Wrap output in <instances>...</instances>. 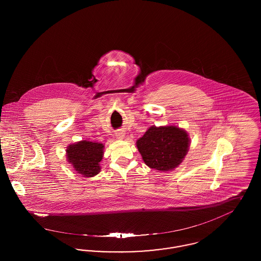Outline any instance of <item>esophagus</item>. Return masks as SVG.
Masks as SVG:
<instances>
[{
  "label": "esophagus",
  "mask_w": 261,
  "mask_h": 261,
  "mask_svg": "<svg viewBox=\"0 0 261 261\" xmlns=\"http://www.w3.org/2000/svg\"><path fill=\"white\" fill-rule=\"evenodd\" d=\"M115 134H116V137H117L118 139H123L125 136V133L123 130H118Z\"/></svg>",
  "instance_id": "1"
}]
</instances>
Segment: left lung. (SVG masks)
Instances as JSON below:
<instances>
[{
    "label": "left lung",
    "instance_id": "1",
    "mask_svg": "<svg viewBox=\"0 0 261 261\" xmlns=\"http://www.w3.org/2000/svg\"><path fill=\"white\" fill-rule=\"evenodd\" d=\"M143 161L152 169L169 171L183 162L190 147L189 135L177 126H151L138 139Z\"/></svg>",
    "mask_w": 261,
    "mask_h": 261
}]
</instances>
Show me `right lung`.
I'll use <instances>...</instances> for the list:
<instances>
[{"label": "right lung", "instance_id": "1", "mask_svg": "<svg viewBox=\"0 0 261 261\" xmlns=\"http://www.w3.org/2000/svg\"><path fill=\"white\" fill-rule=\"evenodd\" d=\"M102 155V144L86 140L69 145L66 149L67 162L71 163L75 171L83 177H93L99 173V162Z\"/></svg>", "mask_w": 261, "mask_h": 261}]
</instances>
